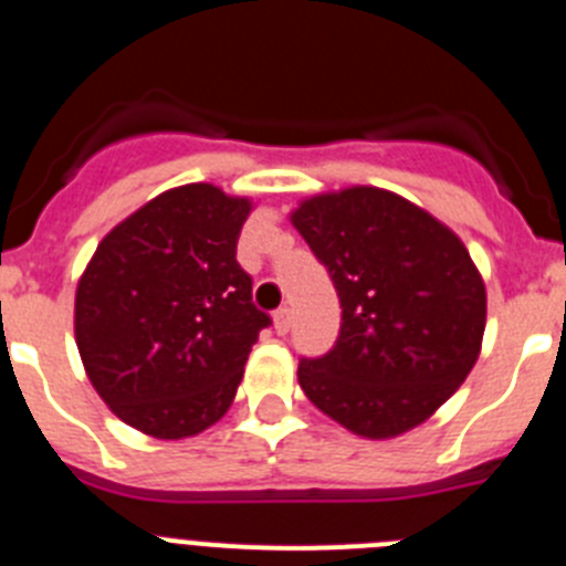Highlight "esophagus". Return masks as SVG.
I'll return each instance as SVG.
<instances>
[{
    "label": "esophagus",
    "mask_w": 566,
    "mask_h": 566,
    "mask_svg": "<svg viewBox=\"0 0 566 566\" xmlns=\"http://www.w3.org/2000/svg\"><path fill=\"white\" fill-rule=\"evenodd\" d=\"M274 328H277V334H289V328H292V308H277L274 312Z\"/></svg>",
    "instance_id": "esophagus-1"
}]
</instances>
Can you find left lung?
Returning <instances> with one entry per match:
<instances>
[{
  "mask_svg": "<svg viewBox=\"0 0 566 566\" xmlns=\"http://www.w3.org/2000/svg\"><path fill=\"white\" fill-rule=\"evenodd\" d=\"M289 218L343 306L337 343L300 363V388L363 439L413 431L459 391L482 352L488 292L462 238L379 187L312 195Z\"/></svg>",
  "mask_w": 566,
  "mask_h": 566,
  "instance_id": "left-lung-1",
  "label": "left lung"
}]
</instances>
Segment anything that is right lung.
I'll return each instance as SVG.
<instances>
[{"label":"right lung","instance_id":"add662e5","mask_svg":"<svg viewBox=\"0 0 566 566\" xmlns=\"http://www.w3.org/2000/svg\"><path fill=\"white\" fill-rule=\"evenodd\" d=\"M252 209L214 184L172 187L115 223L78 277L84 374L135 431L175 442L229 411L269 326L234 260Z\"/></svg>","mask_w":566,"mask_h":566}]
</instances>
